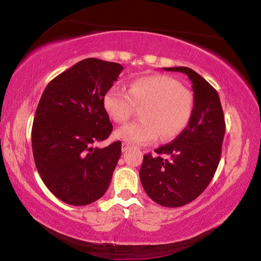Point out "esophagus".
I'll return each instance as SVG.
<instances>
[{
  "mask_svg": "<svg viewBox=\"0 0 261 261\" xmlns=\"http://www.w3.org/2000/svg\"><path fill=\"white\" fill-rule=\"evenodd\" d=\"M130 145L129 144H126V143H122V152L124 153V152H126L127 149H130Z\"/></svg>",
  "mask_w": 261,
  "mask_h": 261,
  "instance_id": "esophagus-1",
  "label": "esophagus"
}]
</instances>
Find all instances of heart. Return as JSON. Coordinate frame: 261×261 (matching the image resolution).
<instances>
[{"label":"heart","instance_id":"b5f03b06","mask_svg":"<svg viewBox=\"0 0 261 261\" xmlns=\"http://www.w3.org/2000/svg\"><path fill=\"white\" fill-rule=\"evenodd\" d=\"M193 95L176 79L165 74H149L135 79L129 91L113 86L103 96V107L116 123H124L143 106L141 120L121 126L115 132L129 144L145 145L175 138L189 124L193 113Z\"/></svg>","mask_w":261,"mask_h":261}]
</instances>
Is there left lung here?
<instances>
[{"mask_svg":"<svg viewBox=\"0 0 261 261\" xmlns=\"http://www.w3.org/2000/svg\"><path fill=\"white\" fill-rule=\"evenodd\" d=\"M192 82L193 113L188 126L171 141L145 154L139 177L148 197L165 207H180L199 197L214 177L226 122L218 92L187 67L163 68ZM166 158H163L162 155Z\"/></svg>","mask_w":261,"mask_h":261,"instance_id":"1","label":"left lung"}]
</instances>
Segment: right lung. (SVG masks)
Wrapping results in <instances>:
<instances>
[{"label": "right lung", "instance_id": "right-lung-1", "mask_svg": "<svg viewBox=\"0 0 261 261\" xmlns=\"http://www.w3.org/2000/svg\"><path fill=\"white\" fill-rule=\"evenodd\" d=\"M123 67L85 59L48 84L32 126V149L39 174L60 200L84 206L107 191L121 156L122 143L94 144L113 131L103 96Z\"/></svg>", "mask_w": 261, "mask_h": 261}]
</instances>
